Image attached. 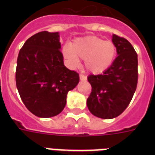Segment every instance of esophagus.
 Here are the masks:
<instances>
[{"label": "esophagus", "mask_w": 155, "mask_h": 155, "mask_svg": "<svg viewBox=\"0 0 155 155\" xmlns=\"http://www.w3.org/2000/svg\"><path fill=\"white\" fill-rule=\"evenodd\" d=\"M80 80L81 81H86L87 80V77L85 75L82 74H80Z\"/></svg>", "instance_id": "esophagus-1"}]
</instances>
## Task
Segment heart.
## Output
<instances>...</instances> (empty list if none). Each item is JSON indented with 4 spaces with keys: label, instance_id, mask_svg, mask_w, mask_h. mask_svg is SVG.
<instances>
[{
    "label": "heart",
    "instance_id": "heart-1",
    "mask_svg": "<svg viewBox=\"0 0 155 155\" xmlns=\"http://www.w3.org/2000/svg\"><path fill=\"white\" fill-rule=\"evenodd\" d=\"M64 58L71 66L78 64L79 60H84V67L94 74L105 72L114 62L117 48L112 41H105L97 36H87L73 41L71 46L63 50Z\"/></svg>",
    "mask_w": 155,
    "mask_h": 155
}]
</instances>
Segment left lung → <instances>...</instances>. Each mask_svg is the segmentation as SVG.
I'll list each match as a JSON object with an SVG mask.
<instances>
[{"label":"left lung","mask_w":155,"mask_h":155,"mask_svg":"<svg viewBox=\"0 0 155 155\" xmlns=\"http://www.w3.org/2000/svg\"><path fill=\"white\" fill-rule=\"evenodd\" d=\"M117 48V57L102 74H91L87 81L91 92L87 105L94 116L113 119L127 108L136 91L138 81L137 54L127 39L113 35Z\"/></svg>","instance_id":"left-lung-1"}]
</instances>
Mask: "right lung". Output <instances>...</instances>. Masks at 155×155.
Wrapping results in <instances>:
<instances>
[{"instance_id": "obj_1", "label": "right lung", "mask_w": 155, "mask_h": 155, "mask_svg": "<svg viewBox=\"0 0 155 155\" xmlns=\"http://www.w3.org/2000/svg\"><path fill=\"white\" fill-rule=\"evenodd\" d=\"M61 48L58 32L43 31L27 39L18 56L19 95L25 107L42 118L61 113L68 91L79 82L78 73L64 66Z\"/></svg>"}]
</instances>
